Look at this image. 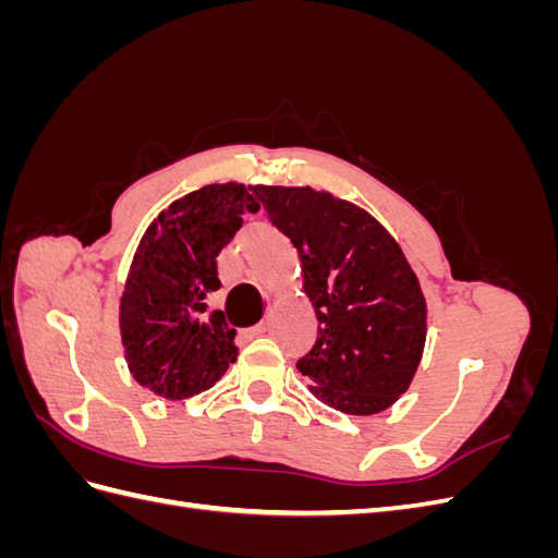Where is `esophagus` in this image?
<instances>
[{"label": "esophagus", "mask_w": 558, "mask_h": 558, "mask_svg": "<svg viewBox=\"0 0 558 558\" xmlns=\"http://www.w3.org/2000/svg\"><path fill=\"white\" fill-rule=\"evenodd\" d=\"M267 330V320H260V324L258 326H253V328H248L246 330V335L248 337H258V335H263Z\"/></svg>", "instance_id": "34e87169"}]
</instances>
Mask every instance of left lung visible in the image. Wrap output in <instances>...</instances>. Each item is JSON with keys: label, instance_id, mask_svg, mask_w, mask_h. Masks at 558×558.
Returning <instances> with one entry per match:
<instances>
[{"label": "left lung", "instance_id": "left-lung-1", "mask_svg": "<svg viewBox=\"0 0 558 558\" xmlns=\"http://www.w3.org/2000/svg\"><path fill=\"white\" fill-rule=\"evenodd\" d=\"M291 240L318 335L298 369L344 414H377L408 391L426 342V300L398 242L365 209L307 189H253Z\"/></svg>", "mask_w": 558, "mask_h": 558}]
</instances>
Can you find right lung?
<instances>
[{"instance_id": "add662e5", "label": "right lung", "mask_w": 558, "mask_h": 558, "mask_svg": "<svg viewBox=\"0 0 558 558\" xmlns=\"http://www.w3.org/2000/svg\"><path fill=\"white\" fill-rule=\"evenodd\" d=\"M258 207L242 183H211L144 232L121 298V337L130 373L148 391L185 400L238 361L234 328L223 312H207V298L221 289L216 256Z\"/></svg>"}]
</instances>
